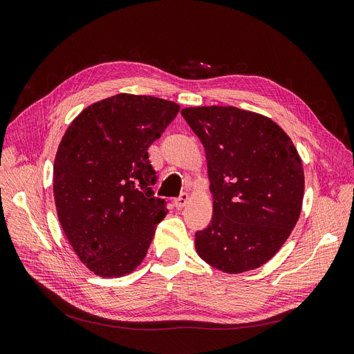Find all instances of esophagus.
I'll return each instance as SVG.
<instances>
[{"label":"esophagus","instance_id":"1","mask_svg":"<svg viewBox=\"0 0 354 354\" xmlns=\"http://www.w3.org/2000/svg\"><path fill=\"white\" fill-rule=\"evenodd\" d=\"M188 201H189V195L183 192V194H180L179 198L175 199L174 204H175V207H176L178 209H180V208H183V207H185V205L188 204Z\"/></svg>","mask_w":354,"mask_h":354}]
</instances>
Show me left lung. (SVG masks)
Wrapping results in <instances>:
<instances>
[{"mask_svg": "<svg viewBox=\"0 0 354 354\" xmlns=\"http://www.w3.org/2000/svg\"><path fill=\"white\" fill-rule=\"evenodd\" d=\"M207 155L211 224L195 233L209 266L243 273L270 260L290 236L304 199V167L290 137L273 120L236 106L180 111Z\"/></svg>", "mask_w": 354, "mask_h": 354, "instance_id": "obj_1", "label": "left lung"}]
</instances>
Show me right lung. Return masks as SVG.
Returning <instances> with one entry per match:
<instances>
[{"label": "right lung", "mask_w": 354, "mask_h": 354, "mask_svg": "<svg viewBox=\"0 0 354 354\" xmlns=\"http://www.w3.org/2000/svg\"><path fill=\"white\" fill-rule=\"evenodd\" d=\"M180 106L156 97L117 94L75 117L56 151V212L81 262L100 278L139 268L167 209L151 185L149 147Z\"/></svg>", "instance_id": "obj_1"}]
</instances>
